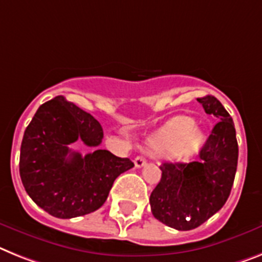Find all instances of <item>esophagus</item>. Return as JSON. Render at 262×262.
I'll return each instance as SVG.
<instances>
[{
    "label": "esophagus",
    "instance_id": "1",
    "mask_svg": "<svg viewBox=\"0 0 262 262\" xmlns=\"http://www.w3.org/2000/svg\"><path fill=\"white\" fill-rule=\"evenodd\" d=\"M135 165L136 168H142L144 165H146V160H145V157H142V156H138L135 160Z\"/></svg>",
    "mask_w": 262,
    "mask_h": 262
}]
</instances>
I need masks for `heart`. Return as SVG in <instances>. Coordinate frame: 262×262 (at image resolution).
<instances>
[{
	"label": "heart",
	"mask_w": 262,
	"mask_h": 262,
	"mask_svg": "<svg viewBox=\"0 0 262 262\" xmlns=\"http://www.w3.org/2000/svg\"><path fill=\"white\" fill-rule=\"evenodd\" d=\"M201 144L202 137L195 129L194 121L189 117H177L150 138L148 146L157 155L188 157L193 155Z\"/></svg>",
	"instance_id": "b5f03b06"
}]
</instances>
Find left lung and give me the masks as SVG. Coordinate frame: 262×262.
Here are the masks:
<instances>
[{
  "mask_svg": "<svg viewBox=\"0 0 262 262\" xmlns=\"http://www.w3.org/2000/svg\"><path fill=\"white\" fill-rule=\"evenodd\" d=\"M197 101L219 120L200 150V161L164 162L161 180L149 199L153 216L177 230L194 229L219 212L237 170L238 145L230 114L213 96Z\"/></svg>",
  "mask_w": 262,
  "mask_h": 262,
  "instance_id": "left-lung-1",
  "label": "left lung"
}]
</instances>
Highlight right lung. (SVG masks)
Instances as JSON below:
<instances>
[{
	"instance_id": "add662e5",
	"label": "right lung",
	"mask_w": 262,
	"mask_h": 262,
	"mask_svg": "<svg viewBox=\"0 0 262 262\" xmlns=\"http://www.w3.org/2000/svg\"><path fill=\"white\" fill-rule=\"evenodd\" d=\"M100 122L62 96L42 104L26 127L19 176L26 193L52 216L73 219L104 205L114 180L135 166L129 158L97 149L81 156L69 145L102 142Z\"/></svg>"
}]
</instances>
